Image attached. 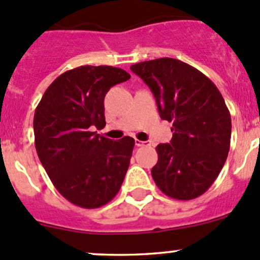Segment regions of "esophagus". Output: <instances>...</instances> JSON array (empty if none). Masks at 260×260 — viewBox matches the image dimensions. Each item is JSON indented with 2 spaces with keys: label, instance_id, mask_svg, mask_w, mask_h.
Segmentation results:
<instances>
[{
  "label": "esophagus",
  "instance_id": "34e87169",
  "mask_svg": "<svg viewBox=\"0 0 260 260\" xmlns=\"http://www.w3.org/2000/svg\"><path fill=\"white\" fill-rule=\"evenodd\" d=\"M136 146H137V147L151 146V143H149V142H147V141H140V140H136Z\"/></svg>",
  "mask_w": 260,
  "mask_h": 260
}]
</instances>
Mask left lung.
Here are the masks:
<instances>
[{"mask_svg":"<svg viewBox=\"0 0 260 260\" xmlns=\"http://www.w3.org/2000/svg\"><path fill=\"white\" fill-rule=\"evenodd\" d=\"M131 70L149 86L159 117L172 122L171 142L156 147L154 182L172 199L199 198L216 180L230 148L232 118L221 93L206 75L172 57Z\"/></svg>","mask_w":260,"mask_h":260,"instance_id":"obj_1","label":"left lung"}]
</instances>
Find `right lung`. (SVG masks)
Instances as JSON below:
<instances>
[{"label": "right lung", "mask_w": 260, "mask_h": 260, "mask_svg": "<svg viewBox=\"0 0 260 260\" xmlns=\"http://www.w3.org/2000/svg\"><path fill=\"white\" fill-rule=\"evenodd\" d=\"M129 78L125 70L108 65L75 68L52 81L36 107L39 158L55 188L80 208L108 204L124 180L135 140H109L93 128L106 125L107 91Z\"/></svg>", "instance_id": "right-lung-1"}]
</instances>
